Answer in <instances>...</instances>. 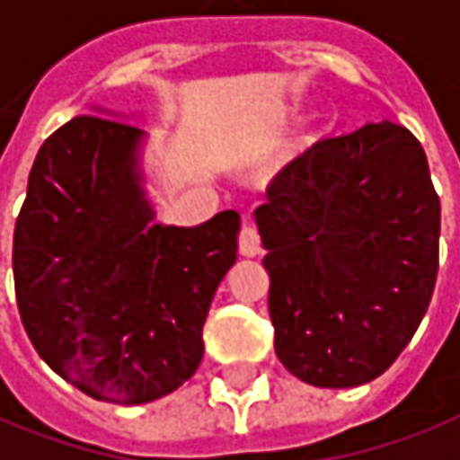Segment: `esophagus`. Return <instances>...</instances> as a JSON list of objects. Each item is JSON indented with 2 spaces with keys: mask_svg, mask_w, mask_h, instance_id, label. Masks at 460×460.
I'll return each instance as SVG.
<instances>
[{
  "mask_svg": "<svg viewBox=\"0 0 460 460\" xmlns=\"http://www.w3.org/2000/svg\"><path fill=\"white\" fill-rule=\"evenodd\" d=\"M239 252L246 259H253L261 253V239H259V231L253 229L252 224H243L239 231Z\"/></svg>",
  "mask_w": 460,
  "mask_h": 460,
  "instance_id": "esophagus-1",
  "label": "esophagus"
}]
</instances>
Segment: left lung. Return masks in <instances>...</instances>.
I'll use <instances>...</instances> for the list:
<instances>
[{
	"label": "left lung",
	"mask_w": 460,
	"mask_h": 460,
	"mask_svg": "<svg viewBox=\"0 0 460 460\" xmlns=\"http://www.w3.org/2000/svg\"><path fill=\"white\" fill-rule=\"evenodd\" d=\"M279 361L319 388L361 386L413 339L438 274L441 201L426 152L391 121L316 141L266 189Z\"/></svg>",
	"instance_id": "1"
}]
</instances>
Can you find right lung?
<instances>
[{
    "label": "right lung",
    "instance_id": "right-lung-1",
    "mask_svg": "<svg viewBox=\"0 0 460 460\" xmlns=\"http://www.w3.org/2000/svg\"><path fill=\"white\" fill-rule=\"evenodd\" d=\"M41 144L14 226V291L29 341L86 396L134 406L201 364V329L236 263L241 219L159 224L144 189L146 131L107 109ZM111 116V119H107Z\"/></svg>",
    "mask_w": 460,
    "mask_h": 460
}]
</instances>
